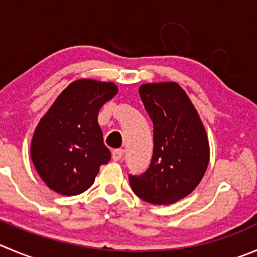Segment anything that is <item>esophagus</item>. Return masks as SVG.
Wrapping results in <instances>:
<instances>
[{
	"instance_id": "34e87169",
	"label": "esophagus",
	"mask_w": 257,
	"mask_h": 257,
	"mask_svg": "<svg viewBox=\"0 0 257 257\" xmlns=\"http://www.w3.org/2000/svg\"><path fill=\"white\" fill-rule=\"evenodd\" d=\"M123 154H124L123 149H114V150L112 151V159H113L114 161L121 160V159L123 158Z\"/></svg>"
}]
</instances>
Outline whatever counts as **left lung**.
<instances>
[{"label":"left lung","mask_w":257,"mask_h":257,"mask_svg":"<svg viewBox=\"0 0 257 257\" xmlns=\"http://www.w3.org/2000/svg\"><path fill=\"white\" fill-rule=\"evenodd\" d=\"M139 92L154 124V151L145 173L128 175L130 185L148 203H175L190 194L206 173L209 161L206 130L177 83H148Z\"/></svg>","instance_id":"8db88e82"}]
</instances>
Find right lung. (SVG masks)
<instances>
[{
	"instance_id": "1",
	"label": "right lung",
	"mask_w": 257,
	"mask_h": 257,
	"mask_svg": "<svg viewBox=\"0 0 257 257\" xmlns=\"http://www.w3.org/2000/svg\"><path fill=\"white\" fill-rule=\"evenodd\" d=\"M116 93L113 83L75 80L40 119L31 143V159L54 192L80 194L93 184L99 167L109 161L111 153L103 144L97 117Z\"/></svg>"
}]
</instances>
